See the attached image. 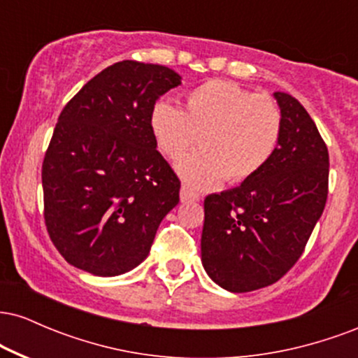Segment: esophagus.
<instances>
[{
  "instance_id": "1",
  "label": "esophagus",
  "mask_w": 358,
  "mask_h": 358,
  "mask_svg": "<svg viewBox=\"0 0 358 358\" xmlns=\"http://www.w3.org/2000/svg\"><path fill=\"white\" fill-rule=\"evenodd\" d=\"M180 199H182V202H199L200 195L196 192L190 190L187 185H183L182 190H180Z\"/></svg>"
}]
</instances>
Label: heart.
I'll use <instances>...</instances> for the list:
<instances>
[{
    "mask_svg": "<svg viewBox=\"0 0 358 358\" xmlns=\"http://www.w3.org/2000/svg\"><path fill=\"white\" fill-rule=\"evenodd\" d=\"M281 110L273 99L227 80H207L188 90L183 109L159 99L150 110V131L166 158L178 159L199 138L202 150L176 170L190 187L210 190L229 176L234 183L257 175L276 153Z\"/></svg>",
    "mask_w": 358,
    "mask_h": 358,
    "instance_id": "1",
    "label": "heart"
}]
</instances>
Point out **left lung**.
I'll use <instances>...</instances> for the list:
<instances>
[{
  "mask_svg": "<svg viewBox=\"0 0 358 358\" xmlns=\"http://www.w3.org/2000/svg\"><path fill=\"white\" fill-rule=\"evenodd\" d=\"M282 129L271 162L205 199L202 264L232 293L266 287L296 264L328 195V148L298 99L274 92Z\"/></svg>",
  "mask_w": 358,
  "mask_h": 358,
  "instance_id": "obj_1",
  "label": "left lung"
}]
</instances>
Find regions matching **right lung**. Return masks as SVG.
Returning a JSON list of instances; mask_svg holds the SVG:
<instances>
[{"label":"right lung","mask_w":358,"mask_h":358,"mask_svg":"<svg viewBox=\"0 0 358 358\" xmlns=\"http://www.w3.org/2000/svg\"><path fill=\"white\" fill-rule=\"evenodd\" d=\"M182 84L171 69L122 60L60 113L42 166L48 236L69 264L119 276L150 254L180 202V180L156 150L150 110Z\"/></svg>","instance_id":"right-lung-1"}]
</instances>
